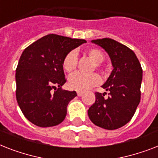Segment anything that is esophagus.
<instances>
[{
  "instance_id": "esophagus-1",
  "label": "esophagus",
  "mask_w": 158,
  "mask_h": 158,
  "mask_svg": "<svg viewBox=\"0 0 158 158\" xmlns=\"http://www.w3.org/2000/svg\"><path fill=\"white\" fill-rule=\"evenodd\" d=\"M83 94H84V93H83V92H79V91L77 92V95H78V96H79V97L82 96Z\"/></svg>"
}]
</instances>
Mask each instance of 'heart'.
I'll use <instances>...</instances> for the list:
<instances>
[{
    "label": "heart",
    "mask_w": 158,
    "mask_h": 158,
    "mask_svg": "<svg viewBox=\"0 0 158 158\" xmlns=\"http://www.w3.org/2000/svg\"><path fill=\"white\" fill-rule=\"evenodd\" d=\"M87 54L97 64V68L101 69L98 64L102 63L104 60V55L98 48H90L87 51ZM78 64V56L75 51H71L65 55L64 57L62 66L67 73H71L76 69ZM101 83V78L98 74H84L76 72L71 74L68 79V85L70 89L76 91H86L92 87L97 86Z\"/></svg>",
    "instance_id": "obj_1"
}]
</instances>
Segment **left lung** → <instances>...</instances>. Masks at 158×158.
<instances>
[{
    "label": "left lung",
    "mask_w": 158,
    "mask_h": 158,
    "mask_svg": "<svg viewBox=\"0 0 158 158\" xmlns=\"http://www.w3.org/2000/svg\"><path fill=\"white\" fill-rule=\"evenodd\" d=\"M105 49L113 70L102 88L109 91L96 92V101L88 110L89 119L97 126L116 130L126 125L135 115L141 98L143 69L136 55L126 46L111 38L92 41Z\"/></svg>",
    "instance_id": "obj_1"
}]
</instances>
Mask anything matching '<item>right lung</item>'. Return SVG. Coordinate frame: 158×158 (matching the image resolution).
<instances>
[{
    "instance_id": "1",
    "label": "right lung",
    "mask_w": 158,
    "mask_h": 158,
    "mask_svg": "<svg viewBox=\"0 0 158 158\" xmlns=\"http://www.w3.org/2000/svg\"><path fill=\"white\" fill-rule=\"evenodd\" d=\"M84 39L48 34L26 48L16 68V99L23 115L33 125L51 127L64 120L75 91L63 90L66 82L62 62Z\"/></svg>"
}]
</instances>
